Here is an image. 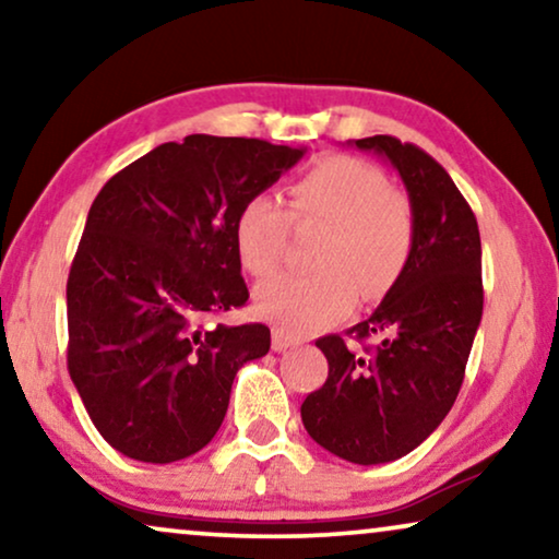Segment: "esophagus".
Masks as SVG:
<instances>
[{
    "label": "esophagus",
    "instance_id": "obj_1",
    "mask_svg": "<svg viewBox=\"0 0 559 559\" xmlns=\"http://www.w3.org/2000/svg\"><path fill=\"white\" fill-rule=\"evenodd\" d=\"M293 346H295V341L287 338V335L282 333V331H274L272 333V348L277 350V354H282V350H287V348H293Z\"/></svg>",
    "mask_w": 559,
    "mask_h": 559
}]
</instances>
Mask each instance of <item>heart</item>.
<instances>
[{
	"label": "heart",
	"instance_id": "obj_1",
	"mask_svg": "<svg viewBox=\"0 0 559 559\" xmlns=\"http://www.w3.org/2000/svg\"><path fill=\"white\" fill-rule=\"evenodd\" d=\"M295 224L325 226L308 274H280L257 289L259 316L280 331L308 335L354 308L358 287L366 300L381 297L407 264L415 218L407 195L386 186L377 167L354 157H328L289 188V216L280 203L254 195L234 224L236 254L254 277L282 264Z\"/></svg>",
	"mask_w": 559,
	"mask_h": 559
}]
</instances>
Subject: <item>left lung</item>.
<instances>
[{
    "instance_id": "obj_1",
    "label": "left lung",
    "mask_w": 559,
    "mask_h": 559,
    "mask_svg": "<svg viewBox=\"0 0 559 559\" xmlns=\"http://www.w3.org/2000/svg\"><path fill=\"white\" fill-rule=\"evenodd\" d=\"M384 157L407 188L415 241L407 264L364 323L318 338L328 379L302 402V425L328 453L358 465L407 455L438 430L461 392L484 316L480 234L445 167L415 144L377 134L348 142Z\"/></svg>"
}]
</instances>
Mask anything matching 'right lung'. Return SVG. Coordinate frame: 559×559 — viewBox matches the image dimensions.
Returning a JSON list of instances; mask_svg holds the SVG:
<instances>
[{
    "mask_svg": "<svg viewBox=\"0 0 559 559\" xmlns=\"http://www.w3.org/2000/svg\"><path fill=\"white\" fill-rule=\"evenodd\" d=\"M305 147L190 134L134 159L91 205L68 274V371L121 455L175 463L209 445L236 371L266 356L262 323L205 328L249 300L241 205Z\"/></svg>",
    "mask_w": 559,
    "mask_h": 559,
    "instance_id": "add662e5",
    "label": "right lung"
}]
</instances>
